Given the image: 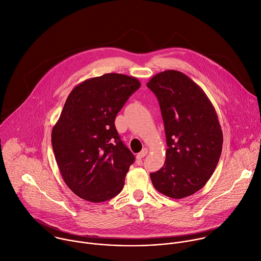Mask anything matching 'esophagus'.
<instances>
[{"mask_svg": "<svg viewBox=\"0 0 261 261\" xmlns=\"http://www.w3.org/2000/svg\"><path fill=\"white\" fill-rule=\"evenodd\" d=\"M147 152H148V151H147V148H143V149L137 154V159H138V160H141L142 158H144V156L147 154Z\"/></svg>", "mask_w": 261, "mask_h": 261, "instance_id": "esophagus-1", "label": "esophagus"}]
</instances>
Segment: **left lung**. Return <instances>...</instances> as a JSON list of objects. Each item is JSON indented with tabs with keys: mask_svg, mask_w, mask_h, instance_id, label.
Returning <instances> with one entry per match:
<instances>
[{
	"mask_svg": "<svg viewBox=\"0 0 261 261\" xmlns=\"http://www.w3.org/2000/svg\"><path fill=\"white\" fill-rule=\"evenodd\" d=\"M147 87L156 95L167 138L166 162L150 174L162 194L181 199L200 190L211 179L223 148V131L212 101L180 71L154 75Z\"/></svg>",
	"mask_w": 261,
	"mask_h": 261,
	"instance_id": "left-lung-1",
	"label": "left lung"
}]
</instances>
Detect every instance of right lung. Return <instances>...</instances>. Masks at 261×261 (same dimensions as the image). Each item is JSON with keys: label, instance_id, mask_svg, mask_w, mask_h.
<instances>
[{"label": "right lung", "instance_id": "right-lung-1", "mask_svg": "<svg viewBox=\"0 0 261 261\" xmlns=\"http://www.w3.org/2000/svg\"><path fill=\"white\" fill-rule=\"evenodd\" d=\"M140 85L135 77L108 73L86 79L68 95L51 130V145L64 182L78 197L97 203L123 189L135 158L115 119Z\"/></svg>", "mask_w": 261, "mask_h": 261}]
</instances>
